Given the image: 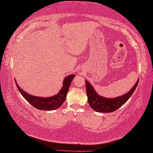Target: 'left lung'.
<instances>
[{"label":"left lung","instance_id":"left-lung-1","mask_svg":"<svg viewBox=\"0 0 153 153\" xmlns=\"http://www.w3.org/2000/svg\"><path fill=\"white\" fill-rule=\"evenodd\" d=\"M86 94L88 96V102L92 110L97 112H105L110 113L119 109L121 106L126 103L128 99L133 94L139 83V79L137 82L134 85L129 92L122 96H118L116 98H105L99 95L95 91L94 88L88 81L85 80Z\"/></svg>","mask_w":153,"mask_h":153}]
</instances>
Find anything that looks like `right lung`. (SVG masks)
<instances>
[{
    "instance_id": "1",
    "label": "right lung",
    "mask_w": 153,
    "mask_h": 153,
    "mask_svg": "<svg viewBox=\"0 0 153 153\" xmlns=\"http://www.w3.org/2000/svg\"><path fill=\"white\" fill-rule=\"evenodd\" d=\"M74 76H75L74 74H70V75H68L65 77L63 80V85L62 86L60 91L57 94L50 96V97H39V96L31 95L26 92L24 91L18 86L16 81L15 80V82L21 94L31 105L36 108L38 109V110L51 111L59 108L63 104L65 99H66V96L71 83Z\"/></svg>"
}]
</instances>
